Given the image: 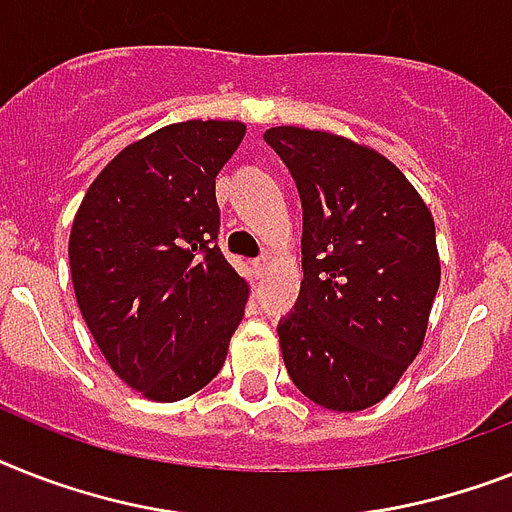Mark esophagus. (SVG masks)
Segmentation results:
<instances>
[{
	"label": "esophagus",
	"instance_id": "1",
	"mask_svg": "<svg viewBox=\"0 0 512 512\" xmlns=\"http://www.w3.org/2000/svg\"><path fill=\"white\" fill-rule=\"evenodd\" d=\"M265 268H268V257H257V260H252V273H255V276H263L265 273Z\"/></svg>",
	"mask_w": 512,
	"mask_h": 512
}]
</instances>
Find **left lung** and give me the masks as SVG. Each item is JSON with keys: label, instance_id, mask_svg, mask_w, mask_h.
<instances>
[{"label": "left lung", "instance_id": "obj_1", "mask_svg": "<svg viewBox=\"0 0 512 512\" xmlns=\"http://www.w3.org/2000/svg\"><path fill=\"white\" fill-rule=\"evenodd\" d=\"M302 202V286L278 339L294 386L355 413L392 392L421 352L439 289L429 207L400 168L344 136L263 134Z\"/></svg>", "mask_w": 512, "mask_h": 512}]
</instances>
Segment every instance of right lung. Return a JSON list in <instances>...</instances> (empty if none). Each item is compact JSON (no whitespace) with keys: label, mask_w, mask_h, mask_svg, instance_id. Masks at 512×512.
Here are the masks:
<instances>
[{"label":"right lung","mask_w":512,"mask_h":512,"mask_svg":"<svg viewBox=\"0 0 512 512\" xmlns=\"http://www.w3.org/2000/svg\"><path fill=\"white\" fill-rule=\"evenodd\" d=\"M236 120H186L126 147L70 231L78 307L110 368L155 402L199 392L226 363L247 284L218 247L215 176Z\"/></svg>","instance_id":"add662e5"}]
</instances>
